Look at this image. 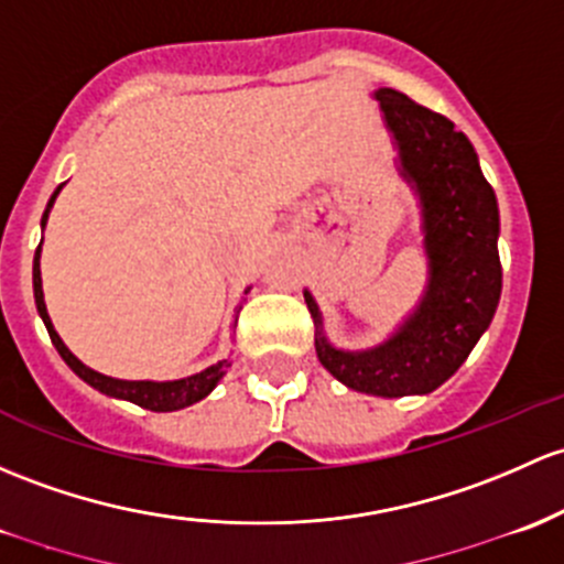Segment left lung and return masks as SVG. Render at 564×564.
Returning <instances> with one entry per match:
<instances>
[{
  "label": "left lung",
  "mask_w": 564,
  "mask_h": 564,
  "mask_svg": "<svg viewBox=\"0 0 564 564\" xmlns=\"http://www.w3.org/2000/svg\"><path fill=\"white\" fill-rule=\"evenodd\" d=\"M397 148V173L422 210L426 286L383 343L348 351L329 343L313 294L318 361L343 387L372 397L430 394L465 365L489 329L502 292L500 210L473 142L441 112L394 88L372 91Z\"/></svg>",
  "instance_id": "obj_1"
}]
</instances>
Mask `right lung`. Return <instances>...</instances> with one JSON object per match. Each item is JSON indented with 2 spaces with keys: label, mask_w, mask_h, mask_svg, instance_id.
<instances>
[{
  "label": "right lung",
  "mask_w": 564,
  "mask_h": 564,
  "mask_svg": "<svg viewBox=\"0 0 564 564\" xmlns=\"http://www.w3.org/2000/svg\"><path fill=\"white\" fill-rule=\"evenodd\" d=\"M58 192H62V186L53 192L51 203H47V207H45L43 229L47 224V213H51L53 203H56ZM40 251H43V242H40L37 251H34V267H32L34 302H37V313H40V318H43V324H45L47 335H51L53 346H56V351L62 354L64 361H67L69 370H73L78 378H83L88 387H94V389L102 391V394H108V397H116V400L134 402V405L148 408V411L170 413V411H181V408H188V405H194V402L205 400V397L210 394L213 389H216V383L221 381L224 376H227L229 359L216 361V365L205 367V370L194 372V376H188V378H177V381H123V378L102 376V372L86 367L78 357H75L73 351H69L67 346H64V340L58 337V332L53 329L51 316H47L45 297H43V275H40ZM246 294H248V289H246ZM240 307L235 311V327H237V313H240Z\"/></svg>",
  "instance_id": "add662e5"
}]
</instances>
